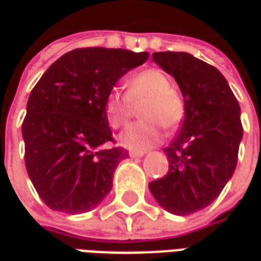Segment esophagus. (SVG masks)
<instances>
[{"instance_id": "34e87169", "label": "esophagus", "mask_w": 261, "mask_h": 261, "mask_svg": "<svg viewBox=\"0 0 261 261\" xmlns=\"http://www.w3.org/2000/svg\"><path fill=\"white\" fill-rule=\"evenodd\" d=\"M146 154V151H138V150H130L129 151V156L130 157H142V156H145Z\"/></svg>"}]
</instances>
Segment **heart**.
<instances>
[{"label":"heart","instance_id":"1","mask_svg":"<svg viewBox=\"0 0 261 261\" xmlns=\"http://www.w3.org/2000/svg\"><path fill=\"white\" fill-rule=\"evenodd\" d=\"M146 101L140 116L145 121L129 126L121 135L127 149L143 151L162 143L164 129L175 130L186 116V105L169 75L157 68H147L127 80L126 92L112 88L104 102L105 118L112 129L125 127L134 115V105Z\"/></svg>","mask_w":261,"mask_h":261}]
</instances>
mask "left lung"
<instances>
[{"instance_id": "left-lung-1", "label": "left lung", "mask_w": 261, "mask_h": 261, "mask_svg": "<svg viewBox=\"0 0 261 261\" xmlns=\"http://www.w3.org/2000/svg\"><path fill=\"white\" fill-rule=\"evenodd\" d=\"M153 62L177 81L186 116L164 149L169 171L149 190L164 210L190 215L208 206L233 174L243 136L240 107L219 70L193 55L156 51Z\"/></svg>"}]
</instances>
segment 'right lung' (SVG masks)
<instances>
[{
	"label": "right lung",
	"instance_id": "obj_1",
	"mask_svg": "<svg viewBox=\"0 0 261 261\" xmlns=\"http://www.w3.org/2000/svg\"><path fill=\"white\" fill-rule=\"evenodd\" d=\"M147 57V51L125 49H74L33 87L22 122L25 166L50 210L87 212L111 191L114 171L127 151L108 147L115 140L105 118V97Z\"/></svg>",
	"mask_w": 261,
	"mask_h": 261
}]
</instances>
